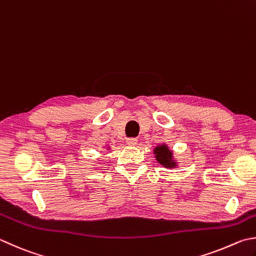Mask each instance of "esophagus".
Listing matches in <instances>:
<instances>
[{
  "instance_id": "esophagus-1",
  "label": "esophagus",
  "mask_w": 256,
  "mask_h": 256,
  "mask_svg": "<svg viewBox=\"0 0 256 256\" xmlns=\"http://www.w3.org/2000/svg\"><path fill=\"white\" fill-rule=\"evenodd\" d=\"M127 144H129V146H136V144H138V140L136 138H128Z\"/></svg>"
}]
</instances>
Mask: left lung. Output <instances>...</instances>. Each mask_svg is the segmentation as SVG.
<instances>
[{
    "label": "left lung",
    "instance_id": "8db88e82",
    "mask_svg": "<svg viewBox=\"0 0 256 256\" xmlns=\"http://www.w3.org/2000/svg\"><path fill=\"white\" fill-rule=\"evenodd\" d=\"M156 160L160 164L162 167L166 168H176L177 162L174 158V154L166 144H160L154 148Z\"/></svg>",
    "mask_w": 256,
    "mask_h": 256
}]
</instances>
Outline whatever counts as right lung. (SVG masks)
<instances>
[{
  "label": "right lung",
  "mask_w": 256,
  "mask_h": 256,
  "mask_svg": "<svg viewBox=\"0 0 256 256\" xmlns=\"http://www.w3.org/2000/svg\"><path fill=\"white\" fill-rule=\"evenodd\" d=\"M107 148H108V149H109V147H107Z\"/></svg>",
  "instance_id": "obj_1"
}]
</instances>
